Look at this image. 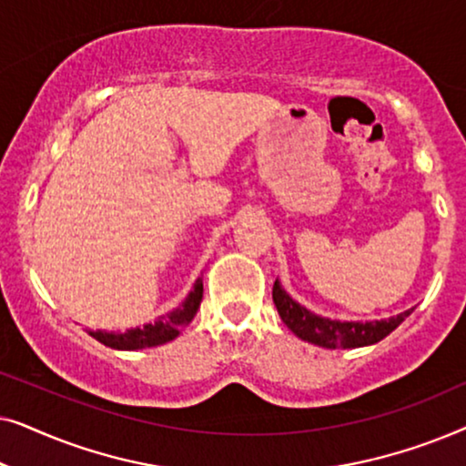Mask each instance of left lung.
Here are the masks:
<instances>
[{
  "mask_svg": "<svg viewBox=\"0 0 466 466\" xmlns=\"http://www.w3.org/2000/svg\"><path fill=\"white\" fill-rule=\"evenodd\" d=\"M273 303H276L278 314L282 322L303 341L316 343L322 348H362L371 346L390 335L413 309H407L403 314L388 318V320L373 322H339L329 320V318L311 314L303 305H299L289 292H286L276 279L273 284Z\"/></svg>",
  "mask_w": 466,
  "mask_h": 466,
  "instance_id": "8db88e82",
  "label": "left lung"
}]
</instances>
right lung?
I'll return each instance as SVG.
<instances>
[{
  "mask_svg": "<svg viewBox=\"0 0 466 466\" xmlns=\"http://www.w3.org/2000/svg\"><path fill=\"white\" fill-rule=\"evenodd\" d=\"M203 299V282L201 278L197 279L193 290L188 292V297L184 299L182 305H177L174 311L158 318L157 322L144 324L142 329H129L125 333H106V330H93L91 337H95L99 343H104L107 348L114 350H142L161 346L176 339L180 335V330L193 320L197 309H199Z\"/></svg>",
  "mask_w": 466,
  "mask_h": 466,
  "instance_id": "1",
  "label": "right lung"
}]
</instances>
